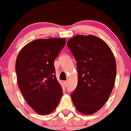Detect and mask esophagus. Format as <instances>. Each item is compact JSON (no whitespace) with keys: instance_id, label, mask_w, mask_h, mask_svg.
<instances>
[{"instance_id":"34e87169","label":"esophagus","mask_w":131,"mask_h":131,"mask_svg":"<svg viewBox=\"0 0 131 131\" xmlns=\"http://www.w3.org/2000/svg\"><path fill=\"white\" fill-rule=\"evenodd\" d=\"M64 86H66V87L67 86V81H64Z\"/></svg>"}]
</instances>
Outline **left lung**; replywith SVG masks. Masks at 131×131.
I'll use <instances>...</instances> for the list:
<instances>
[{
	"instance_id": "obj_1",
	"label": "left lung",
	"mask_w": 131,
	"mask_h": 131,
	"mask_svg": "<svg viewBox=\"0 0 131 131\" xmlns=\"http://www.w3.org/2000/svg\"><path fill=\"white\" fill-rule=\"evenodd\" d=\"M67 46L76 60L78 85L71 93L79 112L92 115L108 101L115 85L116 66L108 45L96 36L78 35Z\"/></svg>"
}]
</instances>
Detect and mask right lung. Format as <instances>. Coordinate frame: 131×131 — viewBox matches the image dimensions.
I'll list each match as a JSON object with an SVG mask.
<instances>
[{
	"label": "right lung",
	"mask_w": 131,
	"mask_h": 131,
	"mask_svg": "<svg viewBox=\"0 0 131 131\" xmlns=\"http://www.w3.org/2000/svg\"><path fill=\"white\" fill-rule=\"evenodd\" d=\"M64 38L40 39L26 45L15 64L18 83L28 105L39 115L56 109L63 95L54 60L66 45Z\"/></svg>",
	"instance_id": "add662e5"
}]
</instances>
